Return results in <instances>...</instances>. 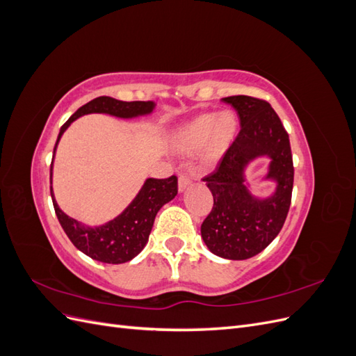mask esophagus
I'll return each instance as SVG.
<instances>
[{"instance_id":"1","label":"esophagus","mask_w":356,"mask_h":356,"mask_svg":"<svg viewBox=\"0 0 356 356\" xmlns=\"http://www.w3.org/2000/svg\"><path fill=\"white\" fill-rule=\"evenodd\" d=\"M191 186V178L188 175H181L178 178V190L184 191L186 188H188Z\"/></svg>"}]
</instances>
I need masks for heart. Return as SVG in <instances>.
Here are the masks:
<instances>
[{
	"mask_svg": "<svg viewBox=\"0 0 356 356\" xmlns=\"http://www.w3.org/2000/svg\"><path fill=\"white\" fill-rule=\"evenodd\" d=\"M238 132V118L232 111L207 113L193 118L175 134V148L191 154L203 147L204 157L215 160L224 154Z\"/></svg>",
	"mask_w": 356,
	"mask_h": 356,
	"instance_id": "1",
	"label": "heart"
}]
</instances>
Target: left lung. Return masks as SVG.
Instances as JSON below:
<instances>
[{"label":"left lung","instance_id":"8db88e82","mask_svg":"<svg viewBox=\"0 0 356 356\" xmlns=\"http://www.w3.org/2000/svg\"><path fill=\"white\" fill-rule=\"evenodd\" d=\"M222 101L238 111L241 132L212 174L203 178L213 207L200 232L215 255L246 260L270 245L286 220L294 184L293 154L288 134L270 104L245 95ZM261 155L271 157L266 179L278 186L270 198L257 200L244 186V168Z\"/></svg>","mask_w":356,"mask_h":356}]
</instances>
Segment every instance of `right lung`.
<instances>
[{
    "label": "right lung",
    "mask_w": 356,
    "mask_h": 356,
    "mask_svg": "<svg viewBox=\"0 0 356 356\" xmlns=\"http://www.w3.org/2000/svg\"><path fill=\"white\" fill-rule=\"evenodd\" d=\"M153 110L154 102L152 101L124 102L110 98V96H99V98H95L93 101L80 106V108L68 118L67 123L60 127L55 149H53V157H55L56 147L62 134L67 131L68 126L74 120H77L79 117L84 114L101 113L120 118H132L138 115L149 114ZM51 169L53 160L50 165V195L53 200V207H55L56 217L62 225L63 232L67 233L70 241L77 250L101 263L122 264L126 261H131L132 258H135L141 252L148 242V236L153 229L154 218L159 209L163 207L165 203L174 199L178 193V178L175 175L165 179L148 178L144 182L143 188L139 190L136 197L120 215H118V217L104 225H98V227H88V225L68 217V215L65 212H62L58 207L51 188Z\"/></svg>",
    "instance_id": "1"
}]
</instances>
